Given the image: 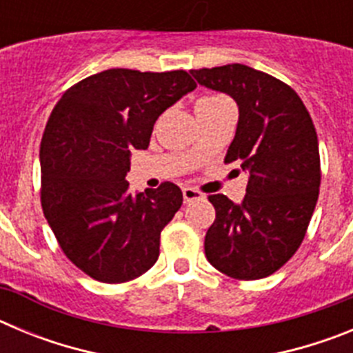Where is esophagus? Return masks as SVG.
I'll use <instances>...</instances> for the list:
<instances>
[{
    "instance_id": "esophagus-1",
    "label": "esophagus",
    "mask_w": 353,
    "mask_h": 353,
    "mask_svg": "<svg viewBox=\"0 0 353 353\" xmlns=\"http://www.w3.org/2000/svg\"><path fill=\"white\" fill-rule=\"evenodd\" d=\"M182 192H183V201H185V203H191V201H196V199L205 198L203 192L196 191L194 187H183Z\"/></svg>"
}]
</instances>
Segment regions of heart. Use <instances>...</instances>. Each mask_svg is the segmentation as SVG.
Listing matches in <instances>:
<instances>
[{"instance_id":"b5f03b06","label":"heart","mask_w":353,"mask_h":353,"mask_svg":"<svg viewBox=\"0 0 353 353\" xmlns=\"http://www.w3.org/2000/svg\"><path fill=\"white\" fill-rule=\"evenodd\" d=\"M217 101H224L223 97H207V99H201L199 102H217Z\"/></svg>"}]
</instances>
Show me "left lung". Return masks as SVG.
Masks as SVG:
<instances>
[{
	"label": "left lung",
	"instance_id": "8db88e82",
	"mask_svg": "<svg viewBox=\"0 0 353 353\" xmlns=\"http://www.w3.org/2000/svg\"><path fill=\"white\" fill-rule=\"evenodd\" d=\"M191 74L239 105L224 162H240L249 173L240 205L224 194L208 196L215 221L205 236V254L233 279H261L295 254L316 207L322 173L313 120L295 90L248 65Z\"/></svg>",
	"mask_w": 353,
	"mask_h": 353
}]
</instances>
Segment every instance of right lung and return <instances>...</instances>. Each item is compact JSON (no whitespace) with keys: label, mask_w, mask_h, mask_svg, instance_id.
<instances>
[{"label":"right lung","mask_w":353,"mask_h":353,"mask_svg":"<svg viewBox=\"0 0 353 353\" xmlns=\"http://www.w3.org/2000/svg\"><path fill=\"white\" fill-rule=\"evenodd\" d=\"M194 88L185 70L109 68L52 109L40 143L42 210L65 256L97 281H130L157 261L182 191L164 182L132 194L130 150L148 148L157 118Z\"/></svg>","instance_id":"obj_1"}]
</instances>
